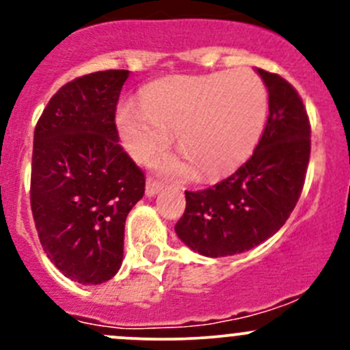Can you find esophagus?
Here are the masks:
<instances>
[{
  "instance_id": "1",
  "label": "esophagus",
  "mask_w": 350,
  "mask_h": 350,
  "mask_svg": "<svg viewBox=\"0 0 350 350\" xmlns=\"http://www.w3.org/2000/svg\"><path fill=\"white\" fill-rule=\"evenodd\" d=\"M162 189V186H161V183L159 181H155V179H147V185H146V195L149 196V198H152V196H155L157 195L159 191H161Z\"/></svg>"
}]
</instances>
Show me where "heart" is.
<instances>
[{"mask_svg":"<svg viewBox=\"0 0 350 350\" xmlns=\"http://www.w3.org/2000/svg\"><path fill=\"white\" fill-rule=\"evenodd\" d=\"M267 91L250 69L206 76H171L142 91V105L123 103L116 111L120 137L132 157L146 161L176 142L185 157H161L164 171L189 176L193 167L215 179L242 164L262 135Z\"/></svg>","mask_w":350,"mask_h":350,"instance_id":"b5f03b06","label":"heart"}]
</instances>
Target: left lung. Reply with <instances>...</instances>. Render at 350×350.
Here are the masks:
<instances>
[{
	"label": "left lung",
	"mask_w": 350,
	"mask_h": 350,
	"mask_svg": "<svg viewBox=\"0 0 350 350\" xmlns=\"http://www.w3.org/2000/svg\"><path fill=\"white\" fill-rule=\"evenodd\" d=\"M269 93L266 129L249 161L203 191H185L174 230L206 257L242 254L273 237L295 210L310 161V122L295 88L257 69Z\"/></svg>",
	"instance_id": "1"
}]
</instances>
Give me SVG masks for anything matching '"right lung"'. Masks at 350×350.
<instances>
[{"label": "right lung", "mask_w": 350, "mask_h": 350, "mask_svg": "<svg viewBox=\"0 0 350 350\" xmlns=\"http://www.w3.org/2000/svg\"><path fill=\"white\" fill-rule=\"evenodd\" d=\"M129 70H100L64 84L33 133L30 204L49 259L69 280L101 284L123 260L125 220L146 176L115 125Z\"/></svg>", "instance_id": "add662e5"}]
</instances>
